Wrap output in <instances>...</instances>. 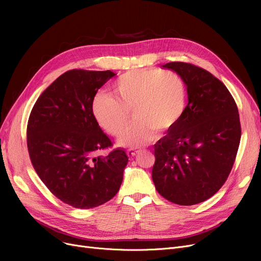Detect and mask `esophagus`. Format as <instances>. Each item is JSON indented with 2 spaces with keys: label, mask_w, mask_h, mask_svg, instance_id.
I'll return each mask as SVG.
<instances>
[{
  "label": "esophagus",
  "mask_w": 261,
  "mask_h": 261,
  "mask_svg": "<svg viewBox=\"0 0 261 261\" xmlns=\"http://www.w3.org/2000/svg\"><path fill=\"white\" fill-rule=\"evenodd\" d=\"M141 151V149L140 148H130V149H128L127 150V154L129 155V156H134V155H136V154H138L139 152Z\"/></svg>",
  "instance_id": "obj_1"
}]
</instances>
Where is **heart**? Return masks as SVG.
Returning a JSON list of instances; mask_svg holds the SVG:
<instances>
[{
    "label": "heart",
    "instance_id": "obj_1",
    "mask_svg": "<svg viewBox=\"0 0 261 261\" xmlns=\"http://www.w3.org/2000/svg\"><path fill=\"white\" fill-rule=\"evenodd\" d=\"M112 95L97 94L91 106L98 125L117 135L127 123L132 111L137 119L119 135L125 146L148 142L153 132L170 131L186 108L187 91L182 77L171 71L153 68L130 71L119 76L112 86Z\"/></svg>",
    "mask_w": 261,
    "mask_h": 261
}]
</instances>
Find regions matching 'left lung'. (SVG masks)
<instances>
[{
	"mask_svg": "<svg viewBox=\"0 0 261 261\" xmlns=\"http://www.w3.org/2000/svg\"><path fill=\"white\" fill-rule=\"evenodd\" d=\"M188 103L176 125L154 144L152 180L158 193L179 205L213 197L226 181L241 138L237 105L222 82L201 67L169 62Z\"/></svg>",
	"mask_w": 261,
	"mask_h": 261,
	"instance_id": "obj_1",
	"label": "left lung"
}]
</instances>
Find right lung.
<instances>
[{
  "mask_svg": "<svg viewBox=\"0 0 261 261\" xmlns=\"http://www.w3.org/2000/svg\"><path fill=\"white\" fill-rule=\"evenodd\" d=\"M111 71H67L40 95L27 123V148L45 186L76 208H93L111 200L128 164L125 150L112 146L92 114L98 89Z\"/></svg>",
  "mask_w": 261,
  "mask_h": 261,
  "instance_id": "obj_1",
  "label": "right lung"
}]
</instances>
